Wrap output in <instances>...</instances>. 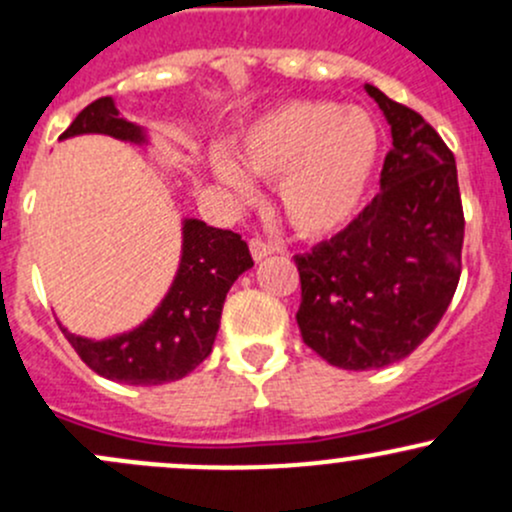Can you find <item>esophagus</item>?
<instances>
[{"instance_id":"1","label":"esophagus","mask_w":512,"mask_h":512,"mask_svg":"<svg viewBox=\"0 0 512 512\" xmlns=\"http://www.w3.org/2000/svg\"><path fill=\"white\" fill-rule=\"evenodd\" d=\"M250 252H252V260L255 262H262L265 257H269L274 252V247L269 243H262V240H250Z\"/></svg>"}]
</instances>
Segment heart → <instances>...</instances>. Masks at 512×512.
Masks as SVG:
<instances>
[{"instance_id":"1","label":"heart","mask_w":512,"mask_h":512,"mask_svg":"<svg viewBox=\"0 0 512 512\" xmlns=\"http://www.w3.org/2000/svg\"><path fill=\"white\" fill-rule=\"evenodd\" d=\"M379 150L381 133L369 111L316 99L274 106L235 143L247 172L277 179L279 211L301 235L335 233L357 216ZM213 172L235 194H250V179L228 157H216Z\"/></svg>"}]
</instances>
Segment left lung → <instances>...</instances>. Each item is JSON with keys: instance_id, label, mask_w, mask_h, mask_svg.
Here are the masks:
<instances>
[{"instance_id": "1", "label": "left lung", "mask_w": 512, "mask_h": 512, "mask_svg": "<svg viewBox=\"0 0 512 512\" xmlns=\"http://www.w3.org/2000/svg\"><path fill=\"white\" fill-rule=\"evenodd\" d=\"M367 94L391 126L381 189L335 238L296 255L301 338L352 372L389 367L420 345L457 291L464 211L452 150L418 111Z\"/></svg>"}]
</instances>
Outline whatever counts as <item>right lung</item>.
<instances>
[{"mask_svg":"<svg viewBox=\"0 0 512 512\" xmlns=\"http://www.w3.org/2000/svg\"><path fill=\"white\" fill-rule=\"evenodd\" d=\"M87 133L148 145L145 128L123 119L111 97L82 109L60 140ZM252 265L247 243L238 233L206 226L199 218H184L177 274L153 316L106 340L82 338L63 323L60 328L82 362L104 379L128 386L177 381L211 355L228 289Z\"/></svg>","mask_w":512,"mask_h":512,"instance_id":"right-lung-1","label":"right lung"}]
</instances>
